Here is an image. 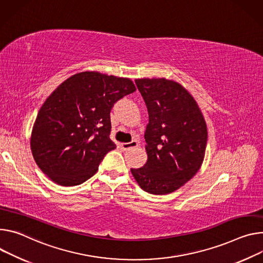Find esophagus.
Wrapping results in <instances>:
<instances>
[{
    "mask_svg": "<svg viewBox=\"0 0 263 263\" xmlns=\"http://www.w3.org/2000/svg\"><path fill=\"white\" fill-rule=\"evenodd\" d=\"M138 146V141L137 140H132L130 142H124V144H122V148L124 150H129L131 148H135Z\"/></svg>",
    "mask_w": 263,
    "mask_h": 263,
    "instance_id": "1",
    "label": "esophagus"
}]
</instances>
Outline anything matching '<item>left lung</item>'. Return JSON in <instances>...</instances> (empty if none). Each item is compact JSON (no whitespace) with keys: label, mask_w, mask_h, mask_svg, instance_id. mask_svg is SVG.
<instances>
[{"label":"left lung","mask_w":263,"mask_h":263,"mask_svg":"<svg viewBox=\"0 0 263 263\" xmlns=\"http://www.w3.org/2000/svg\"><path fill=\"white\" fill-rule=\"evenodd\" d=\"M135 84L149 113L145 132L148 160L131 173L146 192L169 194L200 169L206 125L197 103L180 84L165 79H138Z\"/></svg>","instance_id":"obj_1"}]
</instances>
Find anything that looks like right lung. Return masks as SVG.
Listing matches in <instances>:
<instances>
[{"label": "right lung", "instance_id": "1", "mask_svg": "<svg viewBox=\"0 0 263 263\" xmlns=\"http://www.w3.org/2000/svg\"><path fill=\"white\" fill-rule=\"evenodd\" d=\"M136 90L130 79L97 71L63 82L41 107L30 146L39 168L60 185L85 182L116 148L110 139L114 104Z\"/></svg>", "mask_w": 263, "mask_h": 263}]
</instances>
